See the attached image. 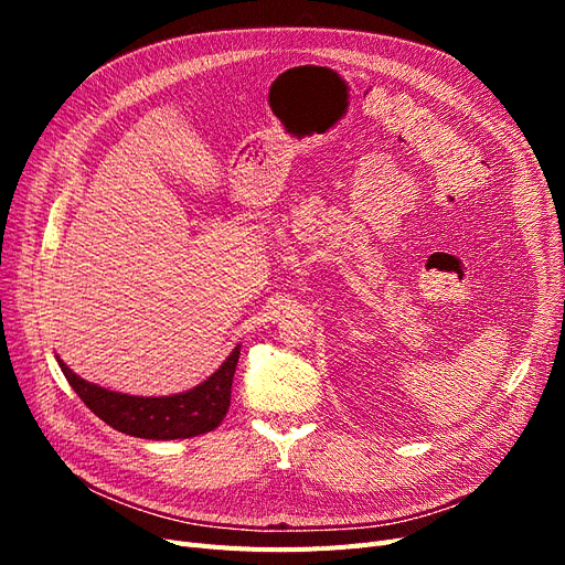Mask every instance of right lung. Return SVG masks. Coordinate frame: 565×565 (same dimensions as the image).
<instances>
[{
    "mask_svg": "<svg viewBox=\"0 0 565 565\" xmlns=\"http://www.w3.org/2000/svg\"><path fill=\"white\" fill-rule=\"evenodd\" d=\"M237 358H241V347L233 349L224 365L207 382L185 393H177V396L162 398L127 396V393L100 388L77 377L63 361H58V365L84 405L113 429L136 438L174 440L207 434L226 417Z\"/></svg>",
    "mask_w": 565,
    "mask_h": 565,
    "instance_id": "1",
    "label": "right lung"
}]
</instances>
